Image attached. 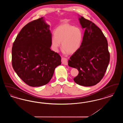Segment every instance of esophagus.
Segmentation results:
<instances>
[{
	"label": "esophagus",
	"instance_id": "1",
	"mask_svg": "<svg viewBox=\"0 0 123 123\" xmlns=\"http://www.w3.org/2000/svg\"><path fill=\"white\" fill-rule=\"evenodd\" d=\"M61 62H62V64H64L65 65H67L68 64V60H67V59L65 58H62L61 59Z\"/></svg>",
	"mask_w": 123,
	"mask_h": 123
}]
</instances>
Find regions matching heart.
I'll return each instance as SVG.
<instances>
[{"instance_id": "b5f03b06", "label": "heart", "mask_w": 123, "mask_h": 123, "mask_svg": "<svg viewBox=\"0 0 123 123\" xmlns=\"http://www.w3.org/2000/svg\"><path fill=\"white\" fill-rule=\"evenodd\" d=\"M54 35L51 37L53 50L57 52L61 42L64 53H75L80 48L83 39V33L78 27L70 24H63L54 31Z\"/></svg>"}]
</instances>
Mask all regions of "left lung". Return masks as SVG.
I'll return each mask as SVG.
<instances>
[{
	"mask_svg": "<svg viewBox=\"0 0 123 123\" xmlns=\"http://www.w3.org/2000/svg\"><path fill=\"white\" fill-rule=\"evenodd\" d=\"M85 29L82 44L68 60V65L77 69L79 73L73 80L81 86H92L105 75L110 61L108 43L101 29L82 16L79 18Z\"/></svg>",
	"mask_w": 123,
	"mask_h": 123,
	"instance_id": "left-lung-1",
	"label": "left lung"
}]
</instances>
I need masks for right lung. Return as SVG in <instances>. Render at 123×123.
<instances>
[{"instance_id": "add662e5", "label": "right lung", "mask_w": 123, "mask_h": 123, "mask_svg": "<svg viewBox=\"0 0 123 123\" xmlns=\"http://www.w3.org/2000/svg\"><path fill=\"white\" fill-rule=\"evenodd\" d=\"M43 18L26 24L21 29L12 48L13 69L25 83L31 87L47 84L61 57L51 50L52 34Z\"/></svg>"}]
</instances>
